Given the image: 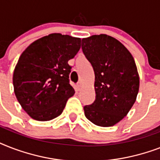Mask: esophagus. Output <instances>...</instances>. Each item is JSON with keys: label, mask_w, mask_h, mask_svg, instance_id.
Returning a JSON list of instances; mask_svg holds the SVG:
<instances>
[{"label": "esophagus", "mask_w": 160, "mask_h": 160, "mask_svg": "<svg viewBox=\"0 0 160 160\" xmlns=\"http://www.w3.org/2000/svg\"><path fill=\"white\" fill-rule=\"evenodd\" d=\"M76 87H77V89L79 90H80V88H81V83L80 82H78L77 83V85H76Z\"/></svg>", "instance_id": "34e87169"}]
</instances>
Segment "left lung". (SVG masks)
<instances>
[{"label":"left lung","mask_w":160,"mask_h":160,"mask_svg":"<svg viewBox=\"0 0 160 160\" xmlns=\"http://www.w3.org/2000/svg\"><path fill=\"white\" fill-rule=\"evenodd\" d=\"M81 47L95 71V100L84 107L85 115L95 125L113 126L126 116L139 92L134 58L121 42L105 34L83 38Z\"/></svg>","instance_id":"1"}]
</instances>
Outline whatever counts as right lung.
<instances>
[{"mask_svg": "<svg viewBox=\"0 0 160 160\" xmlns=\"http://www.w3.org/2000/svg\"><path fill=\"white\" fill-rule=\"evenodd\" d=\"M80 41L68 35L50 34L34 41L21 55L13 73L14 92L32 119H55L74 95L68 61L80 51Z\"/></svg>", "mask_w": 160, "mask_h": 160, "instance_id": "right-lung-1", "label": "right lung"}]
</instances>
